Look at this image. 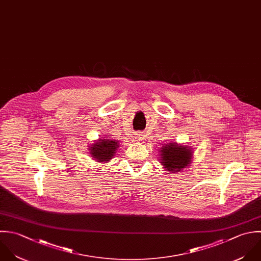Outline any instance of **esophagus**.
Returning <instances> with one entry per match:
<instances>
[{
  "label": "esophagus",
  "instance_id": "34e87169",
  "mask_svg": "<svg viewBox=\"0 0 261 261\" xmlns=\"http://www.w3.org/2000/svg\"><path fill=\"white\" fill-rule=\"evenodd\" d=\"M135 139L140 142V141L144 140V135H143L141 132H137V133L135 134Z\"/></svg>",
  "mask_w": 261,
  "mask_h": 261
}]
</instances>
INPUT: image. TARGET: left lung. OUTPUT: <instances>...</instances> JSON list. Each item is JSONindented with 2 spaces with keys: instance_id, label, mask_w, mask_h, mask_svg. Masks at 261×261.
I'll return each mask as SVG.
<instances>
[{
  "instance_id": "obj_1",
  "label": "left lung",
  "mask_w": 261,
  "mask_h": 261,
  "mask_svg": "<svg viewBox=\"0 0 261 261\" xmlns=\"http://www.w3.org/2000/svg\"><path fill=\"white\" fill-rule=\"evenodd\" d=\"M193 153L191 146L171 141L160 148V163L168 174L182 172L192 163Z\"/></svg>"
}]
</instances>
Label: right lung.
<instances>
[{
    "label": "right lung",
    "mask_w": 261,
    "mask_h": 261,
    "mask_svg": "<svg viewBox=\"0 0 261 261\" xmlns=\"http://www.w3.org/2000/svg\"><path fill=\"white\" fill-rule=\"evenodd\" d=\"M119 148V141L110 137H101L90 144L88 150L93 160L98 163H108L116 154Z\"/></svg>",
    "instance_id": "add662e5"
}]
</instances>
